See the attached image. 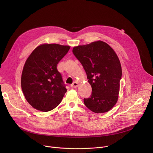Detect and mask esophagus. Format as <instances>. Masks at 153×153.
Wrapping results in <instances>:
<instances>
[{"label": "esophagus", "mask_w": 153, "mask_h": 153, "mask_svg": "<svg viewBox=\"0 0 153 153\" xmlns=\"http://www.w3.org/2000/svg\"><path fill=\"white\" fill-rule=\"evenodd\" d=\"M78 83H77V82H73L71 85V87L72 88H76L78 86Z\"/></svg>", "instance_id": "esophagus-1"}]
</instances>
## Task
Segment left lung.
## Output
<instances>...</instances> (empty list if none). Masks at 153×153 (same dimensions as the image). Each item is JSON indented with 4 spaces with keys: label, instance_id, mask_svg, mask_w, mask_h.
I'll use <instances>...</instances> for the list:
<instances>
[{
    "label": "left lung",
    "instance_id": "left-lung-1",
    "mask_svg": "<svg viewBox=\"0 0 153 153\" xmlns=\"http://www.w3.org/2000/svg\"><path fill=\"white\" fill-rule=\"evenodd\" d=\"M73 53L82 65L92 87L90 97L83 99L84 104L96 113L110 110L117 101L122 77L117 54L100 40L74 47Z\"/></svg>",
    "mask_w": 153,
    "mask_h": 153
}]
</instances>
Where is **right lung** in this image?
Here are the masks:
<instances>
[{
	"label": "right lung",
	"mask_w": 153,
	"mask_h": 153,
	"mask_svg": "<svg viewBox=\"0 0 153 153\" xmlns=\"http://www.w3.org/2000/svg\"><path fill=\"white\" fill-rule=\"evenodd\" d=\"M70 47L56 43L37 47L25 62L21 86L27 102L35 109L49 111L61 102L67 92L57 65Z\"/></svg>",
	"instance_id": "right-lung-1"
}]
</instances>
